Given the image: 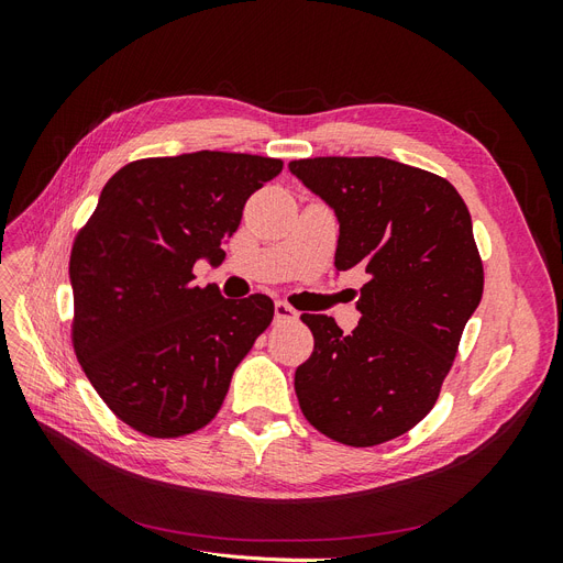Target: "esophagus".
Here are the masks:
<instances>
[{"label":"esophagus","instance_id":"34e87169","mask_svg":"<svg viewBox=\"0 0 563 563\" xmlns=\"http://www.w3.org/2000/svg\"><path fill=\"white\" fill-rule=\"evenodd\" d=\"M298 312L286 302H275V321H296Z\"/></svg>","mask_w":563,"mask_h":563}]
</instances>
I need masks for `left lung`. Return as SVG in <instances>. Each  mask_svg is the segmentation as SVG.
I'll return each instance as SVG.
<instances>
[{
	"mask_svg": "<svg viewBox=\"0 0 563 563\" xmlns=\"http://www.w3.org/2000/svg\"><path fill=\"white\" fill-rule=\"evenodd\" d=\"M288 168L338 218L335 269L368 275L350 335L333 317H300L314 335L296 368L300 411L340 444L376 446L432 411L482 300L472 218L449 180L395 159L314 157Z\"/></svg>",
	"mask_w": 563,
	"mask_h": 563,
	"instance_id": "1",
	"label": "left lung"
}]
</instances>
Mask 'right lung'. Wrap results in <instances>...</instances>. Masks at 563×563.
Returning <instances> with one entry per match:
<instances>
[{"label": "right lung", "mask_w": 563, "mask_h": 563, "mask_svg": "<svg viewBox=\"0 0 563 563\" xmlns=\"http://www.w3.org/2000/svg\"><path fill=\"white\" fill-rule=\"evenodd\" d=\"M282 159L190 152L131 162L106 183L70 255L73 345L110 411L147 437L201 430L234 368L275 317L255 294L228 300L195 284V263L225 261L246 199Z\"/></svg>", "instance_id": "1"}]
</instances>
